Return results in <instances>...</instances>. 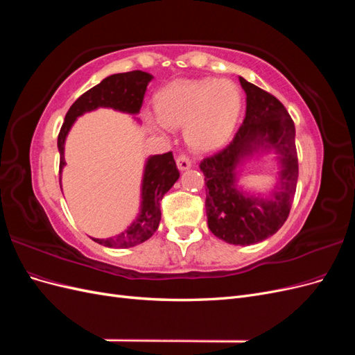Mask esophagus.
I'll return each mask as SVG.
<instances>
[{"label": "esophagus", "mask_w": 355, "mask_h": 355, "mask_svg": "<svg viewBox=\"0 0 355 355\" xmlns=\"http://www.w3.org/2000/svg\"><path fill=\"white\" fill-rule=\"evenodd\" d=\"M176 166H178L179 170H188V168L192 167V163L187 155H179L176 158Z\"/></svg>", "instance_id": "34e87169"}]
</instances>
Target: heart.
Listing matches in <instances>:
<instances>
[{
	"mask_svg": "<svg viewBox=\"0 0 355 355\" xmlns=\"http://www.w3.org/2000/svg\"><path fill=\"white\" fill-rule=\"evenodd\" d=\"M158 116L148 121L161 132L185 127L187 145L196 153H213L230 141L241 111V93L230 80L180 81L159 92Z\"/></svg>",
	"mask_w": 355,
	"mask_h": 355,
	"instance_id": "1",
	"label": "heart"
}]
</instances>
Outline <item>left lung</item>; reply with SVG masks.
<instances>
[{"label":"left lung","instance_id":"8db88e82","mask_svg":"<svg viewBox=\"0 0 355 355\" xmlns=\"http://www.w3.org/2000/svg\"><path fill=\"white\" fill-rule=\"evenodd\" d=\"M240 84L245 93V116L232 142L200 163L206 180V214L210 231L235 245H250L283 227L297 184L295 124L280 101L257 85ZM275 154V184L266 191L247 190L239 175L247 160Z\"/></svg>","mask_w":355,"mask_h":355}]
</instances>
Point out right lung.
Segmentation results:
<instances>
[{"label": "right lung", "mask_w": 355, "mask_h": 355, "mask_svg": "<svg viewBox=\"0 0 355 355\" xmlns=\"http://www.w3.org/2000/svg\"><path fill=\"white\" fill-rule=\"evenodd\" d=\"M153 78L151 73L144 71L114 73L73 102L67 112L65 123H63L58 137V149L60 154V184L63 167L67 166L65 142L77 118L99 108H110L123 114L137 115L141 111L148 84L153 81ZM133 118L137 123H141L139 118ZM179 175L180 173L171 153L149 155L144 166L141 206H139L137 216L123 232L108 239L92 237L93 241L105 247H114V249H128V247H135L151 239L161 220L159 201L163 200L166 192L176 184Z\"/></svg>", "instance_id": "obj_1"}]
</instances>
